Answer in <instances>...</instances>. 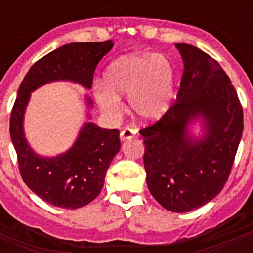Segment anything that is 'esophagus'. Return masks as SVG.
<instances>
[{
    "mask_svg": "<svg viewBox=\"0 0 253 253\" xmlns=\"http://www.w3.org/2000/svg\"><path fill=\"white\" fill-rule=\"evenodd\" d=\"M135 135H137V133H135L133 129L125 128V129H123L122 131H120V138H122V140L133 139V138H135Z\"/></svg>",
    "mask_w": 253,
    "mask_h": 253,
    "instance_id": "1",
    "label": "esophagus"
}]
</instances>
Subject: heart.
<instances>
[{
  "label": "heart",
  "mask_w": 253,
  "mask_h": 253,
  "mask_svg": "<svg viewBox=\"0 0 253 253\" xmlns=\"http://www.w3.org/2000/svg\"><path fill=\"white\" fill-rule=\"evenodd\" d=\"M176 68L157 53H133L114 60L104 72V84H95L93 96L111 119L123 113L120 97L129 96L135 118L144 123L160 120L169 111L175 96Z\"/></svg>",
  "instance_id": "obj_1"
}]
</instances>
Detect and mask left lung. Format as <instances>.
I'll return each mask as SVG.
<instances>
[{"label":"left lung","mask_w":253,"mask_h":253,"mask_svg":"<svg viewBox=\"0 0 253 253\" xmlns=\"http://www.w3.org/2000/svg\"><path fill=\"white\" fill-rule=\"evenodd\" d=\"M184 62L177 99L144 138V169L153 198L186 213L213 200L227 182L243 131V110L216 60L189 44H176ZM201 122L200 136L191 125Z\"/></svg>","instance_id":"8db88e82"}]
</instances>
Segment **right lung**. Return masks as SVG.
Masks as SVG:
<instances>
[{"label":"right lung","instance_id":"right-lung-1","mask_svg":"<svg viewBox=\"0 0 253 253\" xmlns=\"http://www.w3.org/2000/svg\"><path fill=\"white\" fill-rule=\"evenodd\" d=\"M114 46L111 40L71 43L60 46L33 64L17 91L10 119V135L21 177L29 189L54 207L77 209L99 195L106 171L120 151L119 130L102 129L86 122L73 146L54 157H43L30 147L24 131V116L31 92L54 81H68L91 90L93 72ZM91 109L92 100L86 96ZM91 119V115H87Z\"/></svg>","mask_w":253,"mask_h":253}]
</instances>
